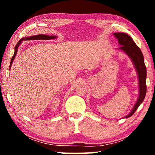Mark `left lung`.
<instances>
[{
  "mask_svg": "<svg viewBox=\"0 0 155 155\" xmlns=\"http://www.w3.org/2000/svg\"><path fill=\"white\" fill-rule=\"evenodd\" d=\"M114 37L118 39V44L121 45L118 47V49L122 50L128 56L134 63L136 68L139 79V97L134 107L130 114L125 118L130 117L143 102L146 95L147 86H146V78H147V70L144 62V57L141 50L137 46L132 38L126 33L116 32L114 34Z\"/></svg>",
  "mask_w": 155,
  "mask_h": 155,
  "instance_id": "left-lung-1",
  "label": "left lung"
}]
</instances>
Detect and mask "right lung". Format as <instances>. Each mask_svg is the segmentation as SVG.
I'll use <instances>...</instances> for the list:
<instances>
[{
  "mask_svg": "<svg viewBox=\"0 0 155 155\" xmlns=\"http://www.w3.org/2000/svg\"><path fill=\"white\" fill-rule=\"evenodd\" d=\"M56 37H54V36H48V35H35V36H32V37H29L27 38H22V39H20V41L18 42V44H16L15 47V53L14 55L12 56V58H11V61H10V69L11 68L12 63L13 62V60L15 58V56L17 54V51H18V46L20 45V44L22 43V41L23 40H39V39H44V40H49V39H55Z\"/></svg>",
  "mask_w": 155,
  "mask_h": 155,
  "instance_id": "right-lung-1",
  "label": "right lung"
}]
</instances>
